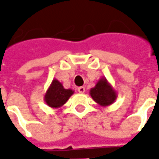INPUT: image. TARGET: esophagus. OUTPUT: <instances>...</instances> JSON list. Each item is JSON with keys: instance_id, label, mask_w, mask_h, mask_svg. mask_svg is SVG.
Returning <instances> with one entry per match:
<instances>
[{"instance_id": "34e87169", "label": "esophagus", "mask_w": 159, "mask_h": 159, "mask_svg": "<svg viewBox=\"0 0 159 159\" xmlns=\"http://www.w3.org/2000/svg\"><path fill=\"white\" fill-rule=\"evenodd\" d=\"M78 91H79V93H80V94H84L85 93V88L84 87H80L79 89H78Z\"/></svg>"}]
</instances>
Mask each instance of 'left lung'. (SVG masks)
I'll return each instance as SVG.
<instances>
[{"label": "left lung", "mask_w": 159, "mask_h": 159, "mask_svg": "<svg viewBox=\"0 0 159 159\" xmlns=\"http://www.w3.org/2000/svg\"><path fill=\"white\" fill-rule=\"evenodd\" d=\"M89 94L92 99L100 106H110L116 101L118 94L105 77L101 78L94 88L90 89Z\"/></svg>", "instance_id": "8db88e82"}]
</instances>
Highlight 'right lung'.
<instances>
[{"label":"right lung","mask_w":159,"mask_h":159,"mask_svg":"<svg viewBox=\"0 0 159 159\" xmlns=\"http://www.w3.org/2000/svg\"><path fill=\"white\" fill-rule=\"evenodd\" d=\"M73 94L74 91L72 89H64L62 83L54 79L44 95V101L48 106L58 109L63 106Z\"/></svg>","instance_id":"1"}]
</instances>
